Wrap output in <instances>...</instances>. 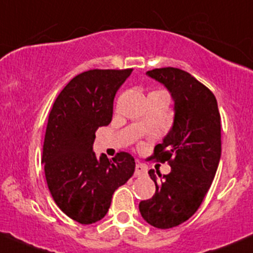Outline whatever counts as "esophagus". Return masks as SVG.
I'll return each mask as SVG.
<instances>
[{"label": "esophagus", "mask_w": 253, "mask_h": 253, "mask_svg": "<svg viewBox=\"0 0 253 253\" xmlns=\"http://www.w3.org/2000/svg\"><path fill=\"white\" fill-rule=\"evenodd\" d=\"M146 173H148V169L144 165H140V163H138L137 166H135V171H134V176H144L146 175Z\"/></svg>", "instance_id": "obj_1"}]
</instances>
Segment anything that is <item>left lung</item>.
Instances as JSON below:
<instances>
[{"instance_id": "obj_1", "label": "left lung", "mask_w": 253, "mask_h": 253, "mask_svg": "<svg viewBox=\"0 0 253 253\" xmlns=\"http://www.w3.org/2000/svg\"><path fill=\"white\" fill-rule=\"evenodd\" d=\"M168 88L174 99V124L155 158L170 165L163 175L150 169L156 192L141 201L139 211L151 226L173 228L198 210L212 184L221 157V116L217 101L207 86L182 69L156 68L146 72Z\"/></svg>"}]
</instances>
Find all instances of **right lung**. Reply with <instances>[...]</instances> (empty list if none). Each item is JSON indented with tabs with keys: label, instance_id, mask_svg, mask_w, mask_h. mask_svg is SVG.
I'll return each mask as SVG.
<instances>
[{
	"label": "right lung",
	"instance_id": "right-lung-1",
	"mask_svg": "<svg viewBox=\"0 0 253 253\" xmlns=\"http://www.w3.org/2000/svg\"><path fill=\"white\" fill-rule=\"evenodd\" d=\"M132 71L83 72L63 87L50 110L42 156L46 184L57 207L82 224L102 220L116 188L134 173L128 152L109 160L92 150L95 133L112 121L114 97Z\"/></svg>",
	"mask_w": 253,
	"mask_h": 253
}]
</instances>
